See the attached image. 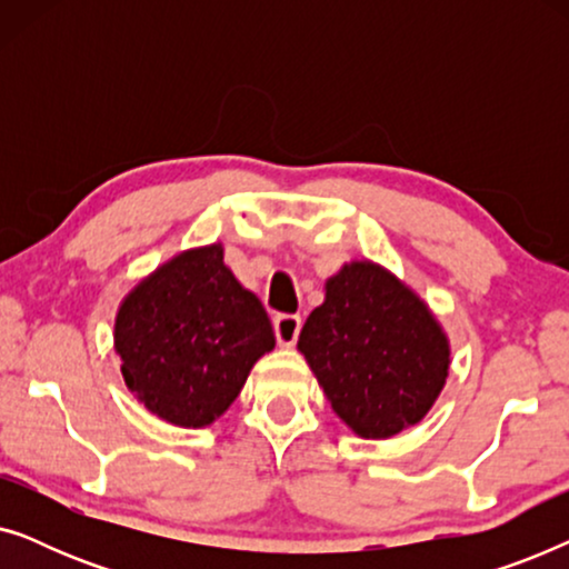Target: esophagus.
<instances>
[{
    "label": "esophagus",
    "mask_w": 569,
    "mask_h": 569,
    "mask_svg": "<svg viewBox=\"0 0 569 569\" xmlns=\"http://www.w3.org/2000/svg\"><path fill=\"white\" fill-rule=\"evenodd\" d=\"M300 316H292V313H279L274 318V337L282 347H292L295 341L300 337Z\"/></svg>",
    "instance_id": "obj_1"
}]
</instances>
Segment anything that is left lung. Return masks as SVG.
<instances>
[{"label": "left lung", "instance_id": "obj_1", "mask_svg": "<svg viewBox=\"0 0 569 569\" xmlns=\"http://www.w3.org/2000/svg\"><path fill=\"white\" fill-rule=\"evenodd\" d=\"M323 393L362 438L417 425L448 376V341L425 302L376 263L326 282L298 341Z\"/></svg>", "mask_w": 569, "mask_h": 569}]
</instances>
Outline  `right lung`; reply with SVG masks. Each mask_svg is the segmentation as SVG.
Listing matches in <instances>:
<instances>
[{"mask_svg":"<svg viewBox=\"0 0 569 569\" xmlns=\"http://www.w3.org/2000/svg\"><path fill=\"white\" fill-rule=\"evenodd\" d=\"M271 347L267 310L224 267L220 246L166 263L116 318L127 386L152 415L181 427L214 422Z\"/></svg>","mask_w":569,"mask_h":569,"instance_id":"obj_1","label":"right lung"}]
</instances>
